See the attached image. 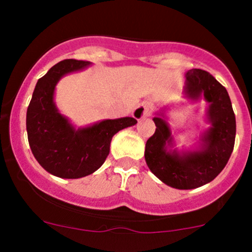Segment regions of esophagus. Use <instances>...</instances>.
I'll return each instance as SVG.
<instances>
[{"mask_svg": "<svg viewBox=\"0 0 252 252\" xmlns=\"http://www.w3.org/2000/svg\"><path fill=\"white\" fill-rule=\"evenodd\" d=\"M151 111H152V105L149 102H144L141 103V105H139L138 107L134 110V118H136L138 121H140L142 118H146V117H149L150 114H151Z\"/></svg>", "mask_w": 252, "mask_h": 252, "instance_id": "34e87169", "label": "esophagus"}]
</instances>
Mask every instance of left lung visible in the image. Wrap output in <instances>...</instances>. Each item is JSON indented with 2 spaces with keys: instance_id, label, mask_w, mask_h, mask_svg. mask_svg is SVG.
Instances as JSON below:
<instances>
[{
  "instance_id": "left-lung-1",
  "label": "left lung",
  "mask_w": 252,
  "mask_h": 252,
  "mask_svg": "<svg viewBox=\"0 0 252 252\" xmlns=\"http://www.w3.org/2000/svg\"><path fill=\"white\" fill-rule=\"evenodd\" d=\"M185 96L190 100L204 97L210 106L207 119L211 123L202 135L196 151L178 152L173 146L168 123L154 117L155 134L145 146V161L159 180L175 189H195L212 182L227 164L235 142V114L227 90L210 73L202 69L188 70Z\"/></svg>"
}]
</instances>
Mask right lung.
<instances>
[{"label": "right lung", "instance_id": "right-lung-1", "mask_svg": "<svg viewBox=\"0 0 252 252\" xmlns=\"http://www.w3.org/2000/svg\"><path fill=\"white\" fill-rule=\"evenodd\" d=\"M88 61L64 60L37 80L27 111L28 140L32 155L48 173L78 179L97 171L110 154L114 134L138 123L133 117L106 119L75 129L53 102L56 84L63 75L83 69Z\"/></svg>", "mask_w": 252, "mask_h": 252}]
</instances>
